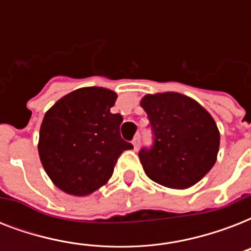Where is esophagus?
I'll use <instances>...</instances> for the list:
<instances>
[{"mask_svg":"<svg viewBox=\"0 0 251 251\" xmlns=\"http://www.w3.org/2000/svg\"><path fill=\"white\" fill-rule=\"evenodd\" d=\"M131 143H133L134 149L138 150V147H139V145H141V135H139V134H137V135L134 137V139Z\"/></svg>","mask_w":251,"mask_h":251,"instance_id":"obj_1","label":"esophagus"}]
</instances>
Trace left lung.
I'll return each mask as SVG.
<instances>
[{
  "label": "left lung",
  "instance_id": "1",
  "mask_svg": "<svg viewBox=\"0 0 251 251\" xmlns=\"http://www.w3.org/2000/svg\"><path fill=\"white\" fill-rule=\"evenodd\" d=\"M153 146L142 149L146 175L171 189H187L201 181L216 163L220 133L211 114L194 99L178 92L146 95Z\"/></svg>",
  "mask_w": 251,
  "mask_h": 251
}]
</instances>
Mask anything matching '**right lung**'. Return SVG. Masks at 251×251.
<instances>
[{
	"label": "right lung",
	"mask_w": 251,
	"mask_h": 251,
	"mask_svg": "<svg viewBox=\"0 0 251 251\" xmlns=\"http://www.w3.org/2000/svg\"><path fill=\"white\" fill-rule=\"evenodd\" d=\"M117 94L84 87L65 95L45 113L39 156L47 175L65 193L84 197L105 185L124 151L133 145L120 134L122 116L110 113Z\"/></svg>",
	"instance_id": "add662e5"
}]
</instances>
